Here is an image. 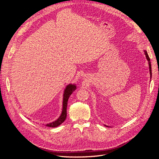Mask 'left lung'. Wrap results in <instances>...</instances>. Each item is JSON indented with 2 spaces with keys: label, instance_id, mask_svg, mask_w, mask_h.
Returning a JSON list of instances; mask_svg holds the SVG:
<instances>
[{
  "label": "left lung",
  "instance_id": "8db88e82",
  "mask_svg": "<svg viewBox=\"0 0 159 159\" xmlns=\"http://www.w3.org/2000/svg\"><path fill=\"white\" fill-rule=\"evenodd\" d=\"M144 52H145V55L146 56V58H147V60H148V65H149V70H150V79L152 78V66H151V62H150V59L148 57V55L147 53V52L146 50H144ZM106 126V127H108V126H106V125H104Z\"/></svg>",
  "mask_w": 159,
  "mask_h": 159
}]
</instances>
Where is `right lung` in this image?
<instances>
[{
	"instance_id": "1",
	"label": "right lung",
	"mask_w": 159,
	"mask_h": 159,
	"mask_svg": "<svg viewBox=\"0 0 159 159\" xmlns=\"http://www.w3.org/2000/svg\"><path fill=\"white\" fill-rule=\"evenodd\" d=\"M76 85L75 84H69L66 85L64 90V93H63V107H62V111H61V114L60 116V117L55 120V121L46 124L47 126L48 127H52V128H55L60 125L65 120L66 118V107H67V103H68V100H69V97L70 95L72 94V93L74 91V90L76 89Z\"/></svg>"
}]
</instances>
